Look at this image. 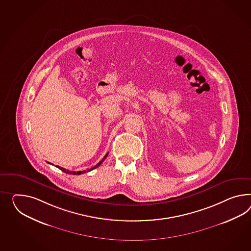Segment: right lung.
<instances>
[{
    "label": "right lung",
    "instance_id": "add662e5",
    "mask_svg": "<svg viewBox=\"0 0 251 251\" xmlns=\"http://www.w3.org/2000/svg\"><path fill=\"white\" fill-rule=\"evenodd\" d=\"M108 155V153L107 154H105L104 156H103V159L102 160L100 161L97 165H96L95 167H91L90 169H87V170H84V171H69V170H66L65 168H64V167H58V166H56V167L60 169V170H62V171H64L65 173L66 174H70V175H81V174H84L86 173V172H88V171H91V170H93V169H95V168H97V167H99L102 163H103V160L106 158V156ZM49 164H51V163H49Z\"/></svg>",
    "mask_w": 251,
    "mask_h": 251
}]
</instances>
